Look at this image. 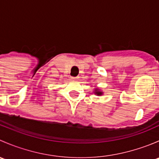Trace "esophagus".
Segmentation results:
<instances>
[{
    "label": "esophagus",
    "mask_w": 159,
    "mask_h": 159,
    "mask_svg": "<svg viewBox=\"0 0 159 159\" xmlns=\"http://www.w3.org/2000/svg\"><path fill=\"white\" fill-rule=\"evenodd\" d=\"M71 79H73V80H77V79H78V77H72Z\"/></svg>",
    "instance_id": "34e87169"
}]
</instances>
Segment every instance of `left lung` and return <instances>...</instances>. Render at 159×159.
<instances>
[{"mask_svg":"<svg viewBox=\"0 0 159 159\" xmlns=\"http://www.w3.org/2000/svg\"><path fill=\"white\" fill-rule=\"evenodd\" d=\"M95 94H98V95H101V94H102V92H101V91H98V90H95Z\"/></svg>","mask_w":159,"mask_h":159,"instance_id":"left-lung-1","label":"left lung"}]
</instances>
